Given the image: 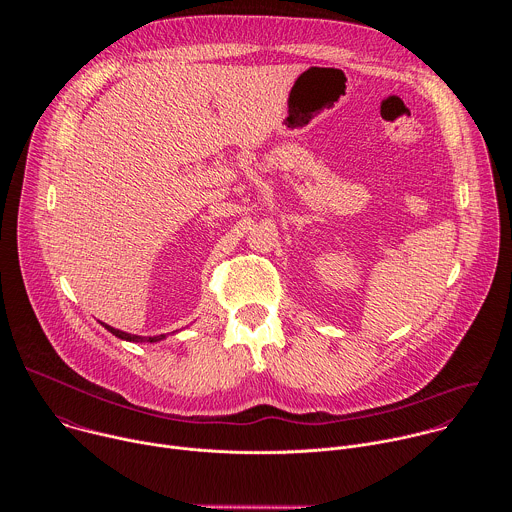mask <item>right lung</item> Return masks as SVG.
Masks as SVG:
<instances>
[{
  "instance_id": "obj_1",
  "label": "right lung",
  "mask_w": 512,
  "mask_h": 512,
  "mask_svg": "<svg viewBox=\"0 0 512 512\" xmlns=\"http://www.w3.org/2000/svg\"><path fill=\"white\" fill-rule=\"evenodd\" d=\"M103 324V322H101ZM113 336H117V338H121V340H129V342H145V340H148V342H158V340H162V338H166V334H160V336H148V338H145V336H133V334H127V332H121V330H115V328H111V326H107V324H103Z\"/></svg>"
}]
</instances>
